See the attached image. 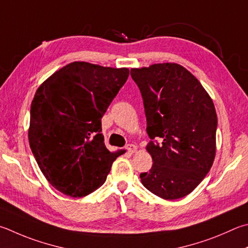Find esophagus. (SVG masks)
<instances>
[{
  "label": "esophagus",
  "mask_w": 248,
  "mask_h": 248,
  "mask_svg": "<svg viewBox=\"0 0 248 248\" xmlns=\"http://www.w3.org/2000/svg\"><path fill=\"white\" fill-rule=\"evenodd\" d=\"M125 150H127V152L130 153V154H133V153L137 152V146L134 145V144H128V145L125 146Z\"/></svg>",
  "instance_id": "34e87169"
}]
</instances>
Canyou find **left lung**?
<instances>
[{
	"instance_id": "1",
	"label": "left lung",
	"mask_w": 248,
	"mask_h": 248,
	"mask_svg": "<svg viewBox=\"0 0 248 248\" xmlns=\"http://www.w3.org/2000/svg\"><path fill=\"white\" fill-rule=\"evenodd\" d=\"M131 77L142 94L151 139L146 151L153 159L151 170L140 174L141 182L161 199H181L202 181L215 160L213 100L190 71L174 62L132 68Z\"/></svg>"
}]
</instances>
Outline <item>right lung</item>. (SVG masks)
Wrapping results in <instances>:
<instances>
[{
  "mask_svg": "<svg viewBox=\"0 0 248 248\" xmlns=\"http://www.w3.org/2000/svg\"><path fill=\"white\" fill-rule=\"evenodd\" d=\"M128 77V68L74 62L35 92L30 148L44 177L62 194L82 197L106 181L121 152L106 148L101 119Z\"/></svg>",
  "mask_w": 248,
  "mask_h": 248,
  "instance_id": "right-lung-1",
  "label": "right lung"
}]
</instances>
